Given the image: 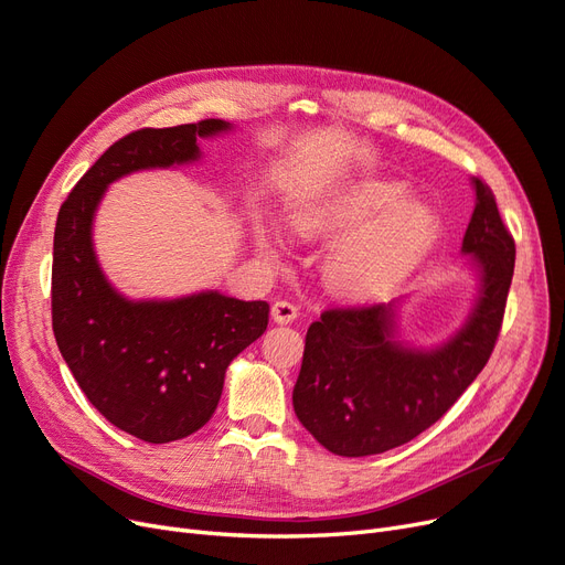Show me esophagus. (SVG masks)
I'll return each mask as SVG.
<instances>
[{
    "instance_id": "obj_1",
    "label": "esophagus",
    "mask_w": 565,
    "mask_h": 565,
    "mask_svg": "<svg viewBox=\"0 0 565 565\" xmlns=\"http://www.w3.org/2000/svg\"><path fill=\"white\" fill-rule=\"evenodd\" d=\"M271 319L277 323H294L298 319V307L288 300H277L271 305Z\"/></svg>"
}]
</instances>
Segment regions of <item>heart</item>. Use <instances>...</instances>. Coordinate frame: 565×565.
I'll list each match as a JSON object with an SVG mask.
<instances>
[{
  "label": "heart",
  "instance_id": "heart-1",
  "mask_svg": "<svg viewBox=\"0 0 565 565\" xmlns=\"http://www.w3.org/2000/svg\"><path fill=\"white\" fill-rule=\"evenodd\" d=\"M309 227L344 237L326 260V281L342 296H367L403 279L419 265L443 235V223L430 206L409 202V188L398 181H363L328 200L309 216ZM265 254H275L260 237Z\"/></svg>",
  "mask_w": 565,
  "mask_h": 565
}]
</instances>
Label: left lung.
Wrapping results in <instances>:
<instances>
[{"label": "left lung", "mask_w": 565, "mask_h": 565, "mask_svg": "<svg viewBox=\"0 0 565 565\" xmlns=\"http://www.w3.org/2000/svg\"><path fill=\"white\" fill-rule=\"evenodd\" d=\"M475 212L461 250L479 277L463 328L435 349L395 340L401 300L328 309L307 330L294 388L300 424L338 456H372L430 428L484 370L503 326L514 239L491 188L472 179Z\"/></svg>", "instance_id": "1"}]
</instances>
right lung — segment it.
Returning a JSON list of instances; mask_svg holds the SVG:
<instances>
[{
	"label": "right lung",
	"instance_id": "add662e5",
	"mask_svg": "<svg viewBox=\"0 0 565 565\" xmlns=\"http://www.w3.org/2000/svg\"><path fill=\"white\" fill-rule=\"evenodd\" d=\"M227 130L230 122L206 118L125 135L72 188L55 223L51 309L57 349L104 419L151 445L181 440L212 419L225 370L263 335L269 305L218 290L128 300L97 263L93 218L116 179L195 162L198 139Z\"/></svg>",
	"mask_w": 565,
	"mask_h": 565
}]
</instances>
